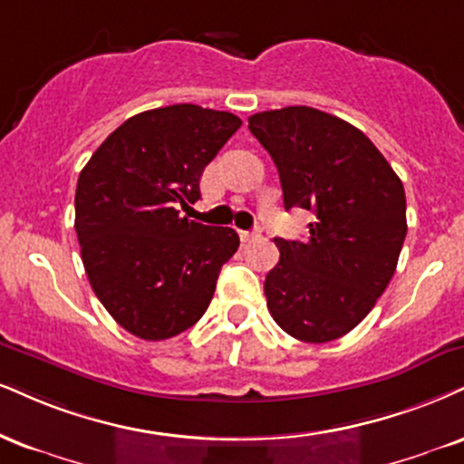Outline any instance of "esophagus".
<instances>
[{
	"mask_svg": "<svg viewBox=\"0 0 464 464\" xmlns=\"http://www.w3.org/2000/svg\"><path fill=\"white\" fill-rule=\"evenodd\" d=\"M259 236V231H239V237H242V242H250V239H255Z\"/></svg>",
	"mask_w": 464,
	"mask_h": 464,
	"instance_id": "34e87169",
	"label": "esophagus"
}]
</instances>
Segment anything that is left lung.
Here are the masks:
<instances>
[{
    "instance_id": "8db88e82",
    "label": "left lung",
    "mask_w": 464,
    "mask_h": 464,
    "mask_svg": "<svg viewBox=\"0 0 464 464\" xmlns=\"http://www.w3.org/2000/svg\"><path fill=\"white\" fill-rule=\"evenodd\" d=\"M248 130L275 160L285 209L315 214L309 239L276 237L267 309L306 343L343 337L392 281L406 237V197L384 155L354 125L306 105L259 111Z\"/></svg>"
}]
</instances>
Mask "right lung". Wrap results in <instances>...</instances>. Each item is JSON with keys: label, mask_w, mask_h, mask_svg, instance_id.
Returning a JSON list of instances; mask_svg holds the SVG:
<instances>
[{"label": "right lung", "mask_w": 464, "mask_h": 464, "mask_svg": "<svg viewBox=\"0 0 464 464\" xmlns=\"http://www.w3.org/2000/svg\"><path fill=\"white\" fill-rule=\"evenodd\" d=\"M242 125L231 111L166 105L127 119L77 179L75 231L92 292L125 331L161 342L214 298L237 233L188 220L200 175Z\"/></svg>", "instance_id": "add662e5"}]
</instances>
